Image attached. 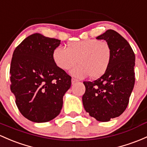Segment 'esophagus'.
<instances>
[{
	"mask_svg": "<svg viewBox=\"0 0 147 147\" xmlns=\"http://www.w3.org/2000/svg\"><path fill=\"white\" fill-rule=\"evenodd\" d=\"M77 81H78V80H76V79H75V78H73V77H72V80H71V82H72V84L75 83V82H77Z\"/></svg>",
	"mask_w": 147,
	"mask_h": 147,
	"instance_id": "34e87169",
	"label": "esophagus"
}]
</instances>
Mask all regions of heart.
<instances>
[{"mask_svg": "<svg viewBox=\"0 0 147 147\" xmlns=\"http://www.w3.org/2000/svg\"><path fill=\"white\" fill-rule=\"evenodd\" d=\"M53 61L62 70H71L77 78L89 76L93 79L102 77L109 68L112 61V49L105 42L98 39H87L70 42L67 49L57 47L52 52Z\"/></svg>", "mask_w": 147, "mask_h": 147, "instance_id": "1", "label": "heart"}]
</instances>
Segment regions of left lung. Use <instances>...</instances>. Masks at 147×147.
Segmentation results:
<instances>
[{
	"instance_id": "obj_1",
	"label": "left lung",
	"mask_w": 147,
	"mask_h": 147,
	"mask_svg": "<svg viewBox=\"0 0 147 147\" xmlns=\"http://www.w3.org/2000/svg\"><path fill=\"white\" fill-rule=\"evenodd\" d=\"M105 40L112 49V61L107 72L93 82H84L82 96L85 110L98 121H109L126 109L135 84V56L126 40L114 30L96 38Z\"/></svg>"
}]
</instances>
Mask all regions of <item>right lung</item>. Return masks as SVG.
<instances>
[{
    "label": "right lung",
    "mask_w": 147,
    "mask_h": 147,
    "mask_svg": "<svg viewBox=\"0 0 147 147\" xmlns=\"http://www.w3.org/2000/svg\"><path fill=\"white\" fill-rule=\"evenodd\" d=\"M61 40L34 33L16 47L10 70V90L19 112L33 122L43 123L60 114L71 77L53 61Z\"/></svg>",
    "instance_id": "obj_1"
}]
</instances>
